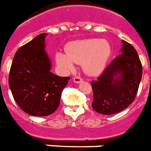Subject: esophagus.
Listing matches in <instances>:
<instances>
[{"mask_svg": "<svg viewBox=\"0 0 151 151\" xmlns=\"http://www.w3.org/2000/svg\"><path fill=\"white\" fill-rule=\"evenodd\" d=\"M73 81H74V82H75V83H76V84H79V83H81V81H83V80H82V78H81L80 76H76V77L73 79Z\"/></svg>", "mask_w": 151, "mask_h": 151, "instance_id": "1", "label": "esophagus"}]
</instances>
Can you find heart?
Listing matches in <instances>:
<instances>
[{
  "label": "heart",
  "mask_w": 151,
  "mask_h": 151,
  "mask_svg": "<svg viewBox=\"0 0 151 151\" xmlns=\"http://www.w3.org/2000/svg\"><path fill=\"white\" fill-rule=\"evenodd\" d=\"M112 54L111 44L98 38L79 40L66 46V53H56L57 63L67 70H72L76 63H82L89 76H98L105 70Z\"/></svg>",
  "instance_id": "1"
}]
</instances>
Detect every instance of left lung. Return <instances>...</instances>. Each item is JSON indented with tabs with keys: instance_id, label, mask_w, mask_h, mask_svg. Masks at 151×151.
Instances as JSON below:
<instances>
[{
	"instance_id": "8db88e82",
	"label": "left lung",
	"mask_w": 151,
	"mask_h": 151,
	"mask_svg": "<svg viewBox=\"0 0 151 151\" xmlns=\"http://www.w3.org/2000/svg\"><path fill=\"white\" fill-rule=\"evenodd\" d=\"M120 53L97 81H92V107L102 115L122 111L134 101L142 81V66L137 50L122 40Z\"/></svg>"
}]
</instances>
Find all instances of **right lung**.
<instances>
[{
	"label": "right lung",
	"instance_id": "obj_1",
	"mask_svg": "<svg viewBox=\"0 0 151 151\" xmlns=\"http://www.w3.org/2000/svg\"><path fill=\"white\" fill-rule=\"evenodd\" d=\"M47 33L20 47L13 59L9 85L16 103L33 116H47L60 104L62 91L70 77L52 73V63L45 51Z\"/></svg>",
	"mask_w": 151,
	"mask_h": 151
}]
</instances>
